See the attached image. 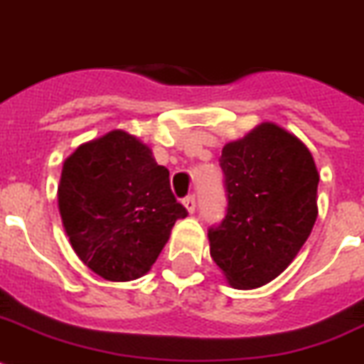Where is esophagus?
Wrapping results in <instances>:
<instances>
[{
    "mask_svg": "<svg viewBox=\"0 0 364 364\" xmlns=\"http://www.w3.org/2000/svg\"><path fill=\"white\" fill-rule=\"evenodd\" d=\"M184 208L188 210V214H193L195 208H197V200H195L193 195H189V197H186V199H184Z\"/></svg>",
    "mask_w": 364,
    "mask_h": 364,
    "instance_id": "obj_1",
    "label": "esophagus"
}]
</instances>
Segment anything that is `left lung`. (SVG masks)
Wrapping results in <instances>:
<instances>
[{"label": "left lung", "instance_id": "8db88e82", "mask_svg": "<svg viewBox=\"0 0 364 364\" xmlns=\"http://www.w3.org/2000/svg\"><path fill=\"white\" fill-rule=\"evenodd\" d=\"M227 215L208 230L210 255L238 290L268 284L290 266L318 218L311 150L275 122L255 126L221 150Z\"/></svg>", "mask_w": 364, "mask_h": 364}]
</instances>
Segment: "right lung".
<instances>
[{
  "mask_svg": "<svg viewBox=\"0 0 364 364\" xmlns=\"http://www.w3.org/2000/svg\"><path fill=\"white\" fill-rule=\"evenodd\" d=\"M63 229L74 253L98 277H143L188 215L169 186V171L137 135L111 130L77 146L57 188Z\"/></svg>",
  "mask_w": 364,
  "mask_h": 364,
  "instance_id": "obj_1",
  "label": "right lung"
}]
</instances>
